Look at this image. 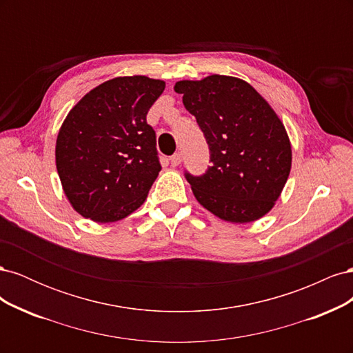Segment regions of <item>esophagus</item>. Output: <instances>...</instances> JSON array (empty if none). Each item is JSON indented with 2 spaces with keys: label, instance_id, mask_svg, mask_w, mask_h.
<instances>
[{
  "label": "esophagus",
  "instance_id": "34e87169",
  "mask_svg": "<svg viewBox=\"0 0 353 353\" xmlns=\"http://www.w3.org/2000/svg\"><path fill=\"white\" fill-rule=\"evenodd\" d=\"M181 162H183V156H181V153H175L172 157H170V165L174 168L181 165Z\"/></svg>",
  "mask_w": 353,
  "mask_h": 353
}]
</instances>
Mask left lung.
I'll use <instances>...</instances> for the list:
<instances>
[{"label":"left lung","instance_id":"8db88e82","mask_svg":"<svg viewBox=\"0 0 353 353\" xmlns=\"http://www.w3.org/2000/svg\"><path fill=\"white\" fill-rule=\"evenodd\" d=\"M210 150L205 175L185 178L200 205L222 221L248 223L268 213L292 169L281 119L250 83L225 74L178 81Z\"/></svg>","mask_w":353,"mask_h":353}]
</instances>
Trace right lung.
<instances>
[{
  "instance_id": "add662e5",
  "label": "right lung",
  "mask_w": 353,
  "mask_h": 353,
  "mask_svg": "<svg viewBox=\"0 0 353 353\" xmlns=\"http://www.w3.org/2000/svg\"><path fill=\"white\" fill-rule=\"evenodd\" d=\"M163 90V81L143 74L113 78L85 94L63 121L56 166L83 218L116 222L145 201L162 169L147 113Z\"/></svg>"
}]
</instances>
